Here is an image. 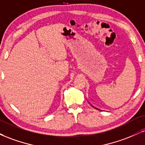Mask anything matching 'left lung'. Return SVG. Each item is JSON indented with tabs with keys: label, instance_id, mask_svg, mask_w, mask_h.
Segmentation results:
<instances>
[{
	"label": "left lung",
	"instance_id": "8db88e82",
	"mask_svg": "<svg viewBox=\"0 0 145 145\" xmlns=\"http://www.w3.org/2000/svg\"><path fill=\"white\" fill-rule=\"evenodd\" d=\"M95 108V107H94ZM95 108V109H97V108Z\"/></svg>",
	"mask_w": 145,
	"mask_h": 145
}]
</instances>
